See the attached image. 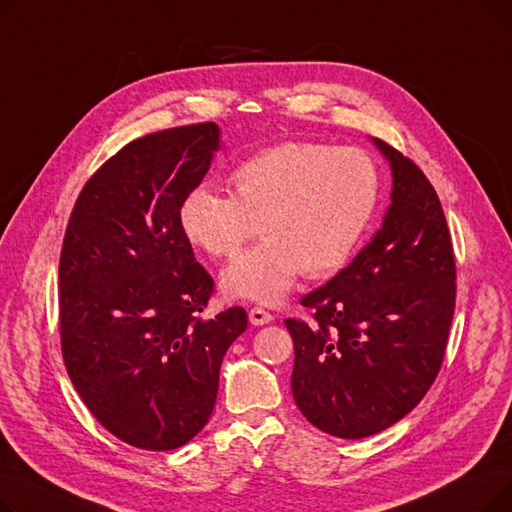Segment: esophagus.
Here are the masks:
<instances>
[{"mask_svg": "<svg viewBox=\"0 0 512 512\" xmlns=\"http://www.w3.org/2000/svg\"><path fill=\"white\" fill-rule=\"evenodd\" d=\"M249 321H251L253 326H265V324H272L274 315L267 313V311L261 309V307H253V309L249 311Z\"/></svg>", "mask_w": 512, "mask_h": 512, "instance_id": "esophagus-1", "label": "esophagus"}]
</instances>
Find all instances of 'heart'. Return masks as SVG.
<instances>
[{
	"instance_id": "1",
	"label": "heart",
	"mask_w": 512,
	"mask_h": 512,
	"mask_svg": "<svg viewBox=\"0 0 512 512\" xmlns=\"http://www.w3.org/2000/svg\"><path fill=\"white\" fill-rule=\"evenodd\" d=\"M232 197L197 186L178 211L193 247L213 259L234 257L255 234L257 247L222 272L230 299L276 305L307 278H326L348 263L380 203V172L355 147L286 141L242 161L230 174Z\"/></svg>"
}]
</instances>
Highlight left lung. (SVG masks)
<instances>
[{
	"instance_id": "1",
	"label": "left lung",
	"mask_w": 512,
	"mask_h": 512,
	"mask_svg": "<svg viewBox=\"0 0 512 512\" xmlns=\"http://www.w3.org/2000/svg\"><path fill=\"white\" fill-rule=\"evenodd\" d=\"M390 166L382 226L342 272L286 319L292 396L321 432L361 440L394 425L434 384L454 313L456 270L440 199L425 174L371 139Z\"/></svg>"
}]
</instances>
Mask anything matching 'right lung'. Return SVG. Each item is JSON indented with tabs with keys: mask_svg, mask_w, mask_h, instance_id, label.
<instances>
[{
	"mask_svg": "<svg viewBox=\"0 0 512 512\" xmlns=\"http://www.w3.org/2000/svg\"><path fill=\"white\" fill-rule=\"evenodd\" d=\"M222 149L218 124L128 143L91 176L60 257L62 355L97 421L143 450H174L209 421L247 311L203 317L213 292L180 230L182 199Z\"/></svg>",
	"mask_w": 512,
	"mask_h": 512,
	"instance_id": "right-lung-1",
	"label": "right lung"
}]
</instances>
